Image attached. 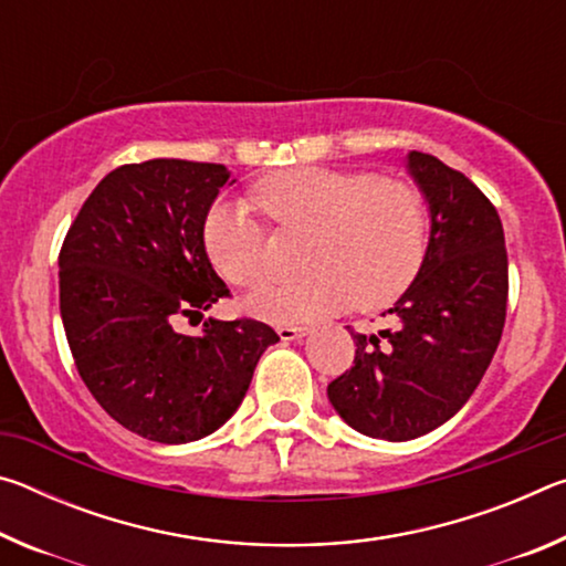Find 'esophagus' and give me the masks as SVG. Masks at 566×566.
Here are the masks:
<instances>
[{"label": "esophagus", "instance_id": "34e87169", "mask_svg": "<svg viewBox=\"0 0 566 566\" xmlns=\"http://www.w3.org/2000/svg\"><path fill=\"white\" fill-rule=\"evenodd\" d=\"M276 334H280L282 342H294V339H302L310 334V327H276Z\"/></svg>", "mask_w": 566, "mask_h": 566}]
</instances>
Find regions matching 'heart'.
Here are the masks:
<instances>
[{
	"mask_svg": "<svg viewBox=\"0 0 566 566\" xmlns=\"http://www.w3.org/2000/svg\"><path fill=\"white\" fill-rule=\"evenodd\" d=\"M249 202L280 232L306 229L296 282L262 286L244 306L270 322H312L357 306L377 312L397 302L424 264L427 202L415 181L375 171L294 167L249 189ZM214 270L254 286L270 270L266 234L244 202H217L202 224Z\"/></svg>",
	"mask_w": 566,
	"mask_h": 566,
	"instance_id": "1",
	"label": "heart"
}]
</instances>
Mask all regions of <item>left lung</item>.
I'll use <instances>...</instances> for the list:
<instances>
[{
	"mask_svg": "<svg viewBox=\"0 0 566 566\" xmlns=\"http://www.w3.org/2000/svg\"><path fill=\"white\" fill-rule=\"evenodd\" d=\"M407 167L432 217L424 264L389 310L395 327L354 334L352 367L327 387L352 429L387 442L464 407L500 347L510 296L502 219L484 191L424 151H409Z\"/></svg>",
	"mask_w": 566,
	"mask_h": 566,
	"instance_id": "left-lung-1",
	"label": "left lung"
}]
</instances>
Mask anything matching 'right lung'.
<instances>
[{"label":"right lung","mask_w":566,"mask_h":566,"mask_svg":"<svg viewBox=\"0 0 566 566\" xmlns=\"http://www.w3.org/2000/svg\"><path fill=\"white\" fill-rule=\"evenodd\" d=\"M229 181L224 165L149 159L94 187L60 249V312L76 371L129 432L161 444L212 434L234 415L270 344L256 319L181 334L229 296L202 224Z\"/></svg>","instance_id":"1"}]
</instances>
